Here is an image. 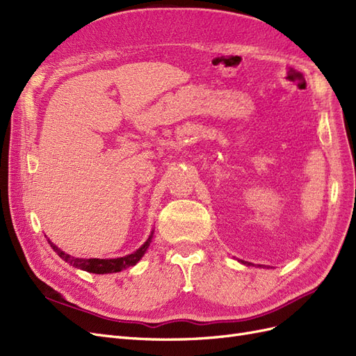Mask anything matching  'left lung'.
<instances>
[{"instance_id": "obj_1", "label": "left lung", "mask_w": 356, "mask_h": 356, "mask_svg": "<svg viewBox=\"0 0 356 356\" xmlns=\"http://www.w3.org/2000/svg\"><path fill=\"white\" fill-rule=\"evenodd\" d=\"M239 263H242V264H245V266H254L252 263H248V261H243V260H238ZM258 267H261V264H258Z\"/></svg>"}]
</instances>
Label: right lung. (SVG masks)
Returning a JSON list of instances; mask_svg holds the SVG:
<instances>
[{
  "label": "right lung",
  "mask_w": 356,
  "mask_h": 356,
  "mask_svg": "<svg viewBox=\"0 0 356 356\" xmlns=\"http://www.w3.org/2000/svg\"><path fill=\"white\" fill-rule=\"evenodd\" d=\"M153 233H154V230H152V233H149V236H148V239L144 242V245L139 246L135 252L124 255V257H118V258H77V257H72V255L67 254L65 251H62L60 248H58L50 239H47V242L53 248V251H55L63 261L71 264L72 267L80 268V270L89 272V273L105 275V273L122 272L127 267L135 266L147 252L148 246H149V243H152V239H153Z\"/></svg>",
  "instance_id": "add662e5"
}]
</instances>
